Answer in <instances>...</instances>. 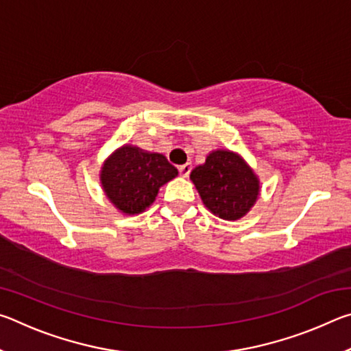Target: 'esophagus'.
<instances>
[{
    "label": "esophagus",
    "mask_w": 351,
    "mask_h": 351,
    "mask_svg": "<svg viewBox=\"0 0 351 351\" xmlns=\"http://www.w3.org/2000/svg\"><path fill=\"white\" fill-rule=\"evenodd\" d=\"M178 170H180V175L182 176V178H187L189 175H190V171H192V164H184V165H181V167L180 169H178Z\"/></svg>",
    "instance_id": "esophagus-1"
}]
</instances>
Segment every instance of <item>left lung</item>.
Segmentation results:
<instances>
[{"label": "left lung", "mask_w": 351, "mask_h": 351, "mask_svg": "<svg viewBox=\"0 0 351 351\" xmlns=\"http://www.w3.org/2000/svg\"><path fill=\"white\" fill-rule=\"evenodd\" d=\"M201 201L213 215L235 221L252 209L260 195V180L241 154L219 148L190 173Z\"/></svg>", "instance_id": "obj_1"}]
</instances>
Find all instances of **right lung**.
I'll return each mask as SVG.
<instances>
[{"instance_id": "right-lung-1", "label": "right lung", "mask_w": 351, "mask_h": 351, "mask_svg": "<svg viewBox=\"0 0 351 351\" xmlns=\"http://www.w3.org/2000/svg\"><path fill=\"white\" fill-rule=\"evenodd\" d=\"M176 176L178 170L164 154L125 144L105 159L100 184L119 212L138 215L153 204L159 189Z\"/></svg>"}]
</instances>
